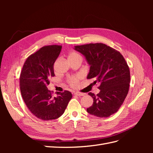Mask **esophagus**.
<instances>
[{
  "label": "esophagus",
  "instance_id": "obj_1",
  "mask_svg": "<svg viewBox=\"0 0 153 153\" xmlns=\"http://www.w3.org/2000/svg\"><path fill=\"white\" fill-rule=\"evenodd\" d=\"M74 94L76 96H84L85 94L84 93H82V92H76L74 93Z\"/></svg>",
  "mask_w": 153,
  "mask_h": 153
}]
</instances>
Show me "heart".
Listing matches in <instances>:
<instances>
[{"label":"heart","mask_w":153,"mask_h":153,"mask_svg":"<svg viewBox=\"0 0 153 153\" xmlns=\"http://www.w3.org/2000/svg\"><path fill=\"white\" fill-rule=\"evenodd\" d=\"M78 58H81L80 55L77 53L76 52H71L68 54V60H71V59H78ZM80 76H73L69 78V82L70 85L73 87H75L77 85L78 82L79 81L80 79Z\"/></svg>","instance_id":"1"}]
</instances>
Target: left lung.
<instances>
[{
	"mask_svg": "<svg viewBox=\"0 0 153 153\" xmlns=\"http://www.w3.org/2000/svg\"><path fill=\"white\" fill-rule=\"evenodd\" d=\"M74 50L85 57L90 66L87 78H94L100 90L95 95L89 92L93 104L87 112L98 117H108L117 112L129 91L130 73L119 52L103 43L75 46Z\"/></svg>",
	"mask_w": 153,
	"mask_h": 153,
	"instance_id": "8db88e82",
	"label": "left lung"
}]
</instances>
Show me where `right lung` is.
Here are the masks:
<instances>
[{"mask_svg":"<svg viewBox=\"0 0 153 153\" xmlns=\"http://www.w3.org/2000/svg\"><path fill=\"white\" fill-rule=\"evenodd\" d=\"M61 46L41 48L27 59L20 74V91L31 113L43 121L57 119L64 114L72 98L70 92H57L53 97L47 88L50 78L54 76L53 64L59 57Z\"/></svg>","mask_w":153,"mask_h":153,"instance_id":"1","label":"right lung"}]
</instances>
